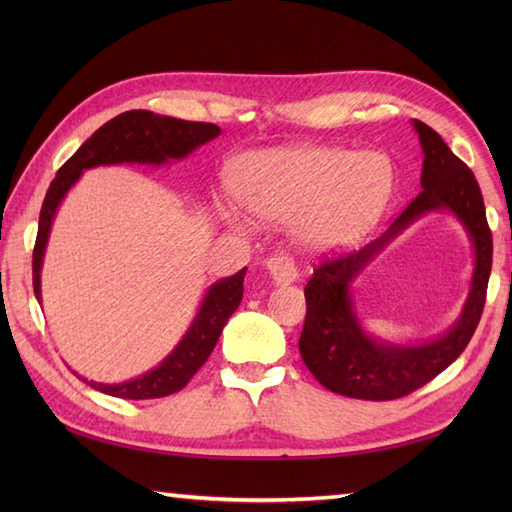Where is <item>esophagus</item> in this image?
<instances>
[{"label": "esophagus", "mask_w": 512, "mask_h": 512, "mask_svg": "<svg viewBox=\"0 0 512 512\" xmlns=\"http://www.w3.org/2000/svg\"><path fill=\"white\" fill-rule=\"evenodd\" d=\"M266 273L273 279L275 286H288L297 281V266L288 255H275L266 262Z\"/></svg>", "instance_id": "1"}]
</instances>
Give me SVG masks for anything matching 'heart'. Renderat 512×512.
<instances>
[{"label":"heart","mask_w":512,"mask_h":512,"mask_svg":"<svg viewBox=\"0 0 512 512\" xmlns=\"http://www.w3.org/2000/svg\"><path fill=\"white\" fill-rule=\"evenodd\" d=\"M394 187V165L385 154L345 147L264 149L244 156L233 171V189L250 213L270 222L299 217V237L314 250L361 242L385 215ZM217 211L233 228H248L231 202H217Z\"/></svg>","instance_id":"heart-1"}]
</instances>
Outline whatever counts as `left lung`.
Listing matches in <instances>:
<instances>
[{
  "label": "left lung",
  "instance_id": "1",
  "mask_svg": "<svg viewBox=\"0 0 512 512\" xmlns=\"http://www.w3.org/2000/svg\"><path fill=\"white\" fill-rule=\"evenodd\" d=\"M422 147V191L387 231L372 244L314 270L306 286V323L299 339L303 363L334 394L361 400H394L411 394L444 372L480 323L493 264V237L488 231L482 191L473 171L453 154L438 132L411 121ZM451 212L474 246V275L461 317L452 328L422 344H391L369 335L357 319L353 281L364 268L420 216Z\"/></svg>",
  "mask_w": 512,
  "mask_h": 512
}]
</instances>
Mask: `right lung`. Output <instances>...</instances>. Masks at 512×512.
<instances>
[{
  "label": "right lung",
  "instance_id": "add662e5",
  "mask_svg": "<svg viewBox=\"0 0 512 512\" xmlns=\"http://www.w3.org/2000/svg\"><path fill=\"white\" fill-rule=\"evenodd\" d=\"M220 134L222 129L211 123L180 121V118L160 116L147 110L123 112L96 129L57 171V178L50 182L46 200H43L35 253H32V288H35L37 301L41 303V266L52 222L57 217L63 198L79 182L83 171L103 165H123V162H127V165L162 167L169 165L171 160H184L195 149L211 143ZM244 277L246 268L211 284L209 290L204 292L189 330L182 334L178 345L149 372L112 385L79 378L96 391L125 400H147L176 394L211 356L228 317L242 303Z\"/></svg>",
  "mask_w": 512,
  "mask_h": 512
}]
</instances>
